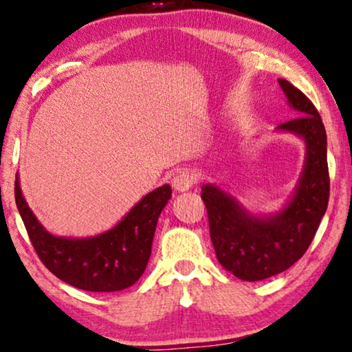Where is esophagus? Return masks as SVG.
Listing matches in <instances>:
<instances>
[{
	"label": "esophagus",
	"instance_id": "34e87169",
	"mask_svg": "<svg viewBox=\"0 0 352 352\" xmlns=\"http://www.w3.org/2000/svg\"><path fill=\"white\" fill-rule=\"evenodd\" d=\"M194 185H196V175H194L191 170H182L172 178V186H174L177 191H188V189L192 188Z\"/></svg>",
	"mask_w": 352,
	"mask_h": 352
}]
</instances>
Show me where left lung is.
<instances>
[{
  "label": "left lung",
  "instance_id": "left-lung-1",
  "mask_svg": "<svg viewBox=\"0 0 352 352\" xmlns=\"http://www.w3.org/2000/svg\"><path fill=\"white\" fill-rule=\"evenodd\" d=\"M298 117L278 130L296 133L307 144L302 177L294 197L274 216H250L232 196L202 186L210 236L219 263L241 280H263L288 270L305 254L326 213L331 191L327 136L315 104L287 80H278Z\"/></svg>",
  "mask_w": 352,
  "mask_h": 352
}]
</instances>
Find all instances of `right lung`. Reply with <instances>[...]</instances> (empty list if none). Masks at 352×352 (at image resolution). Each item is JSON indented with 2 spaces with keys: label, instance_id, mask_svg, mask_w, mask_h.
I'll list each match as a JSON object with an SVG mask.
<instances>
[{
  "label": "right lung",
  "instance_id": "obj_1",
  "mask_svg": "<svg viewBox=\"0 0 352 352\" xmlns=\"http://www.w3.org/2000/svg\"><path fill=\"white\" fill-rule=\"evenodd\" d=\"M170 196L169 185L156 188L98 236L58 238L38 224L15 177V204L37 256L56 277L85 292H120L139 280L152 254L156 222Z\"/></svg>",
  "mask_w": 352,
  "mask_h": 352
}]
</instances>
